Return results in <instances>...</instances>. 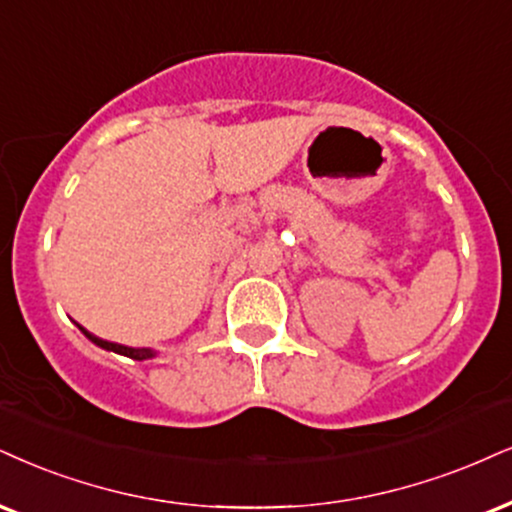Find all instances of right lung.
Segmentation results:
<instances>
[{"mask_svg":"<svg viewBox=\"0 0 512 512\" xmlns=\"http://www.w3.org/2000/svg\"><path fill=\"white\" fill-rule=\"evenodd\" d=\"M80 330L85 332V337L90 339V342H94L97 346H102V349H106V351H113V353H121V356H128V358H132V361H147V358L156 356V351H151V349H132V346H123V344H116V342H106V339L94 337V334L87 332L85 327H80Z\"/></svg>","mask_w":512,"mask_h":512,"instance_id":"add662e5","label":"right lung"}]
</instances>
